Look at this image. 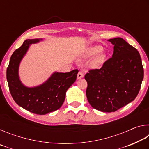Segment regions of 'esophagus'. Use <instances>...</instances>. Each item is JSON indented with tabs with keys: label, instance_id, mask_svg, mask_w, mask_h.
Returning a JSON list of instances; mask_svg holds the SVG:
<instances>
[{
	"label": "esophagus",
	"instance_id": "1",
	"mask_svg": "<svg viewBox=\"0 0 149 149\" xmlns=\"http://www.w3.org/2000/svg\"><path fill=\"white\" fill-rule=\"evenodd\" d=\"M84 74H83L81 72H79L77 74V79H81V78L84 77Z\"/></svg>",
	"mask_w": 149,
	"mask_h": 149
}]
</instances>
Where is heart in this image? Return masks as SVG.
Here are the masks:
<instances>
[{
  "label": "heart",
  "instance_id": "b5f03b06",
  "mask_svg": "<svg viewBox=\"0 0 149 149\" xmlns=\"http://www.w3.org/2000/svg\"><path fill=\"white\" fill-rule=\"evenodd\" d=\"M103 48L101 46H93L88 48L82 52L81 58L82 59H89L95 56L89 63V67L91 69H99L104 64L107 58L106 52H101Z\"/></svg>",
  "mask_w": 149,
  "mask_h": 149
}]
</instances>
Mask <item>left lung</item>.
<instances>
[{
  "mask_svg": "<svg viewBox=\"0 0 149 149\" xmlns=\"http://www.w3.org/2000/svg\"><path fill=\"white\" fill-rule=\"evenodd\" d=\"M114 45L112 57L100 69L85 75L86 96L95 109L114 112L132 102L139 91L144 71L139 52L120 37L108 40Z\"/></svg>",
  "mask_w": 149,
  "mask_h": 149,
  "instance_id": "1",
  "label": "left lung"
}]
</instances>
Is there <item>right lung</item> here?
I'll return each instance as SVG.
<instances>
[{
  "label": "right lung",
  "instance_id": "1",
  "mask_svg": "<svg viewBox=\"0 0 149 149\" xmlns=\"http://www.w3.org/2000/svg\"><path fill=\"white\" fill-rule=\"evenodd\" d=\"M43 39H27L13 52L6 70L9 90L14 101L19 107L36 114L45 115L62 107L65 93L75 81L78 70L70 72H55L46 81L35 87H27L19 76V67L30 45L38 43Z\"/></svg>",
  "mask_w": 149,
  "mask_h": 149
}]
</instances>
